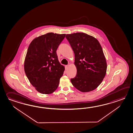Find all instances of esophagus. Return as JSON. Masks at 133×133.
<instances>
[{"mask_svg": "<svg viewBox=\"0 0 133 133\" xmlns=\"http://www.w3.org/2000/svg\"><path fill=\"white\" fill-rule=\"evenodd\" d=\"M65 70H67L68 68V65H65Z\"/></svg>", "mask_w": 133, "mask_h": 133, "instance_id": "34e87169", "label": "esophagus"}]
</instances>
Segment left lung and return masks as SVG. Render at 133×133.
I'll list each match as a JSON object with an SVG mask.
<instances>
[{
    "label": "left lung",
    "mask_w": 133,
    "mask_h": 133,
    "mask_svg": "<svg viewBox=\"0 0 133 133\" xmlns=\"http://www.w3.org/2000/svg\"><path fill=\"white\" fill-rule=\"evenodd\" d=\"M75 55L77 74L71 79L72 84L81 92L97 88L105 77L107 63L102 48L96 38L84 33L66 35Z\"/></svg>",
    "instance_id": "1"
}]
</instances>
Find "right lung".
<instances>
[{
  "label": "right lung",
  "instance_id": "1",
  "mask_svg": "<svg viewBox=\"0 0 133 133\" xmlns=\"http://www.w3.org/2000/svg\"><path fill=\"white\" fill-rule=\"evenodd\" d=\"M65 34L48 33L31 42L24 61V71L38 92L49 95L58 88L65 70L58 60L56 50Z\"/></svg>",
  "mask_w": 133,
  "mask_h": 133
}]
</instances>
